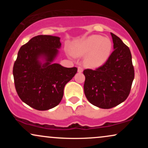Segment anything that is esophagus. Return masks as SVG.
I'll list each match as a JSON object with an SVG mask.
<instances>
[{
	"mask_svg": "<svg viewBox=\"0 0 148 148\" xmlns=\"http://www.w3.org/2000/svg\"><path fill=\"white\" fill-rule=\"evenodd\" d=\"M83 70H84V69H83L82 67H80V66H79V67H78V72H79V73L82 72Z\"/></svg>",
	"mask_w": 148,
	"mask_h": 148,
	"instance_id": "esophagus-1",
	"label": "esophagus"
}]
</instances>
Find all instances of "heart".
I'll use <instances>...</instances> for the list:
<instances>
[{
    "label": "heart",
    "mask_w": 148,
    "mask_h": 148,
    "mask_svg": "<svg viewBox=\"0 0 148 148\" xmlns=\"http://www.w3.org/2000/svg\"><path fill=\"white\" fill-rule=\"evenodd\" d=\"M111 51L112 43L109 39L92 35L78 45L74 49V53L78 56L88 53L85 58V64L91 68H96L106 62Z\"/></svg>",
    "instance_id": "heart-1"
}]
</instances>
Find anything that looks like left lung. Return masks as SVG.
<instances>
[{
	"instance_id": "8db88e82",
	"label": "left lung",
	"mask_w": 148,
	"mask_h": 148,
	"mask_svg": "<svg viewBox=\"0 0 148 148\" xmlns=\"http://www.w3.org/2000/svg\"><path fill=\"white\" fill-rule=\"evenodd\" d=\"M111 35L114 50L106 62L95 70L84 71L85 95L92 104L104 109L126 100L134 79L130 49L120 37L112 33Z\"/></svg>"
}]
</instances>
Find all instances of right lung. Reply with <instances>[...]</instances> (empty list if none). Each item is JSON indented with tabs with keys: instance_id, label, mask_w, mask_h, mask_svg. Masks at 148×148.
<instances>
[{
	"instance_id": "right-lung-1",
	"label": "right lung",
	"mask_w": 148,
	"mask_h": 148,
	"mask_svg": "<svg viewBox=\"0 0 148 148\" xmlns=\"http://www.w3.org/2000/svg\"><path fill=\"white\" fill-rule=\"evenodd\" d=\"M61 47L60 37L37 35L23 45L13 67L16 92L23 102L46 111L59 104L64 86L77 72L76 67L67 68L52 63ZM43 57L42 64L39 59Z\"/></svg>"
}]
</instances>
